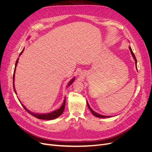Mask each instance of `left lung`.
I'll list each match as a JSON object with an SVG mask.
<instances>
[{"instance_id": "8db88e82", "label": "left lung", "mask_w": 152, "mask_h": 152, "mask_svg": "<svg viewBox=\"0 0 152 152\" xmlns=\"http://www.w3.org/2000/svg\"><path fill=\"white\" fill-rule=\"evenodd\" d=\"M129 50H130V51H131V54H132V57H133V58H134V60H135V64H136V66H137V60H136V58H135V55H134V53H133V52H132V49H131V47H129ZM87 107H88V108H89V110H91V113H92L95 116L98 117V118H105L111 117L110 116H104V115H100V114H99V113H96V112H95V111H93V110L90 107V106H89V105L88 102H87Z\"/></svg>"}]
</instances>
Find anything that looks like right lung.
Here are the masks:
<instances>
[{"label":"right lung","mask_w":152,"mask_h":152,"mask_svg":"<svg viewBox=\"0 0 152 152\" xmlns=\"http://www.w3.org/2000/svg\"><path fill=\"white\" fill-rule=\"evenodd\" d=\"M24 49L22 50V52L20 53V55H21V54L22 53V52H23ZM18 61V58L17 59V61H16V63H15V70H14V73H13V88H14V91H15V94H17V92H16V91L15 89V86H14V80H15V69H16V66H17V63ZM75 81V77L73 79H72L71 80L69 81L68 86H69L72 83H73V82ZM65 101H66V99H65V100H64V102H63V105L61 106V107L57 110H55L53 111H52V112L51 113H47V114H39V113H34L33 112H31V111H30L29 110H28L25 106H24L23 104L22 106L23 107L25 108L28 112L32 116H33L34 117H36V118H38V119H46V120H50V119H54L55 118H57L58 117H59L64 111V109H65Z\"/></svg>","instance_id":"obj_1"}]
</instances>
